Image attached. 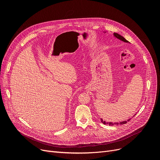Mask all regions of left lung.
<instances>
[{
    "label": "left lung",
    "instance_id": "obj_1",
    "mask_svg": "<svg viewBox=\"0 0 160 160\" xmlns=\"http://www.w3.org/2000/svg\"><path fill=\"white\" fill-rule=\"evenodd\" d=\"M113 36L115 37H116L117 38H118V39H119V40H121V41H123V42H129V41H127L126 39H125V38L123 37H122V36H121L120 35H119V34H118V33H116V32H114L113 33ZM131 119H129L128 120H127V121H124V122H119V123H108V122H105V121H103V119H101V123H103V124H107V125H123V124H125L126 123H128V122H129V121Z\"/></svg>",
    "mask_w": 160,
    "mask_h": 160
}]
</instances>
